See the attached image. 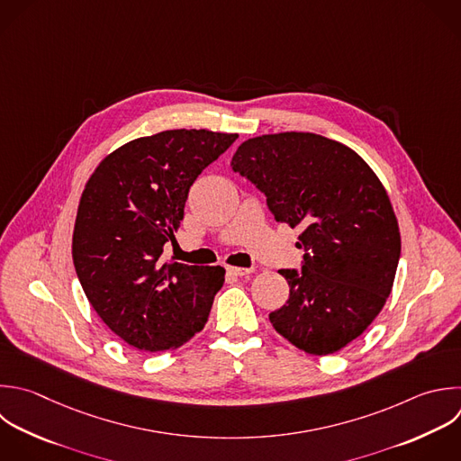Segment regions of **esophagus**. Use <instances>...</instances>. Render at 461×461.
Wrapping results in <instances>:
<instances>
[{"mask_svg":"<svg viewBox=\"0 0 461 461\" xmlns=\"http://www.w3.org/2000/svg\"><path fill=\"white\" fill-rule=\"evenodd\" d=\"M227 272L230 274V276H247V274H250L252 272V268H243V267H227Z\"/></svg>","mask_w":461,"mask_h":461,"instance_id":"1","label":"esophagus"}]
</instances>
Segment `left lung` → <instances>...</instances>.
Wrapping results in <instances>:
<instances>
[{"instance_id": "obj_1", "label": "left lung", "mask_w": 461, "mask_h": 461, "mask_svg": "<svg viewBox=\"0 0 461 461\" xmlns=\"http://www.w3.org/2000/svg\"><path fill=\"white\" fill-rule=\"evenodd\" d=\"M230 167L267 196L276 221L304 229L301 270H279L290 295L272 326L306 353L339 351L391 294L400 232L385 189L353 149L315 133L249 139Z\"/></svg>"}]
</instances>
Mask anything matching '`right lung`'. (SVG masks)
I'll return each instance as SVG.
<instances>
[{
    "label": "right lung",
    "instance_id": "obj_1",
    "mask_svg": "<svg viewBox=\"0 0 461 461\" xmlns=\"http://www.w3.org/2000/svg\"><path fill=\"white\" fill-rule=\"evenodd\" d=\"M238 135L169 130L108 155L88 180L74 229L81 286L108 328L133 348H178L203 330L221 267L164 259L189 189Z\"/></svg>",
    "mask_w": 461,
    "mask_h": 461
}]
</instances>
